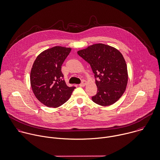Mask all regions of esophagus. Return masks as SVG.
I'll use <instances>...</instances> for the list:
<instances>
[{"mask_svg":"<svg viewBox=\"0 0 160 160\" xmlns=\"http://www.w3.org/2000/svg\"><path fill=\"white\" fill-rule=\"evenodd\" d=\"M86 81L85 80H82V82H81V83L79 84V86H81V87H84V86L86 85Z\"/></svg>","mask_w":160,"mask_h":160,"instance_id":"34e87169","label":"esophagus"}]
</instances>
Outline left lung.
I'll return each mask as SVG.
<instances>
[{
  "mask_svg": "<svg viewBox=\"0 0 160 160\" xmlns=\"http://www.w3.org/2000/svg\"><path fill=\"white\" fill-rule=\"evenodd\" d=\"M92 68L98 88L94 102L108 106L116 102L124 93L128 82L127 64L116 48L102 43L91 45L78 52Z\"/></svg>",
  "mask_w": 160,
  "mask_h": 160,
  "instance_id": "8db88e82",
  "label": "left lung"
}]
</instances>
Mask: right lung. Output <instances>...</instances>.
<instances>
[{"label": "right lung", "mask_w": 160, "mask_h": 160, "mask_svg": "<svg viewBox=\"0 0 160 160\" xmlns=\"http://www.w3.org/2000/svg\"><path fill=\"white\" fill-rule=\"evenodd\" d=\"M71 50L56 46L43 51L33 62L30 72L32 89L37 99L46 106H61L75 89L66 85L61 72V66Z\"/></svg>", "instance_id": "right-lung-1"}]
</instances>
